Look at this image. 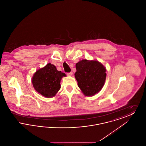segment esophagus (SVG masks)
Returning <instances> with one entry per match:
<instances>
[{"instance_id": "34e87169", "label": "esophagus", "mask_w": 146, "mask_h": 146, "mask_svg": "<svg viewBox=\"0 0 146 146\" xmlns=\"http://www.w3.org/2000/svg\"><path fill=\"white\" fill-rule=\"evenodd\" d=\"M72 74H73V72H70V73H67V75L68 76H72Z\"/></svg>"}]
</instances>
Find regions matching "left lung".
<instances>
[{
	"instance_id": "8db88e82",
	"label": "left lung",
	"mask_w": 146,
	"mask_h": 146,
	"mask_svg": "<svg viewBox=\"0 0 146 146\" xmlns=\"http://www.w3.org/2000/svg\"><path fill=\"white\" fill-rule=\"evenodd\" d=\"M76 67L75 78L85 96H94L101 91L106 78V69L102 64L97 61L82 60Z\"/></svg>"
}]
</instances>
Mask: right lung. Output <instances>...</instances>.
Segmentation results:
<instances>
[{"label":"right lung","instance_id":"1","mask_svg":"<svg viewBox=\"0 0 146 146\" xmlns=\"http://www.w3.org/2000/svg\"><path fill=\"white\" fill-rule=\"evenodd\" d=\"M66 74L58 71L49 63L44 67L35 72L32 77V84L38 93L47 98L54 97L61 88L60 82Z\"/></svg>","mask_w":146,"mask_h":146}]
</instances>
